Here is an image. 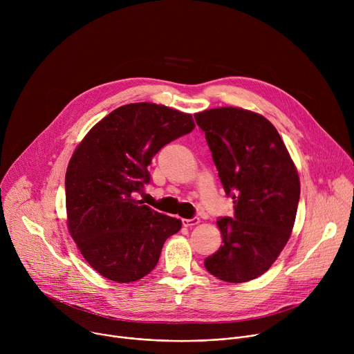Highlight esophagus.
I'll return each instance as SVG.
<instances>
[{"label":"esophagus","instance_id":"obj_1","mask_svg":"<svg viewBox=\"0 0 354 354\" xmlns=\"http://www.w3.org/2000/svg\"><path fill=\"white\" fill-rule=\"evenodd\" d=\"M198 223H200V220L197 217H194V218H182L183 227H193V225H197Z\"/></svg>","mask_w":354,"mask_h":354}]
</instances>
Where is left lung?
I'll return each instance as SVG.
<instances>
[{
	"mask_svg": "<svg viewBox=\"0 0 354 354\" xmlns=\"http://www.w3.org/2000/svg\"><path fill=\"white\" fill-rule=\"evenodd\" d=\"M205 131L234 218L217 221L223 245L205 259L220 280L245 283L269 270L284 249L295 221L299 178L276 127L242 108L194 113Z\"/></svg>",
	"mask_w": 354,
	"mask_h": 354,
	"instance_id": "obj_1",
	"label": "left lung"
}]
</instances>
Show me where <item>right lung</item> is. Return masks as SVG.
Masks as SVG:
<instances>
[{"mask_svg": "<svg viewBox=\"0 0 354 354\" xmlns=\"http://www.w3.org/2000/svg\"><path fill=\"white\" fill-rule=\"evenodd\" d=\"M190 113L151 102L123 105L77 145L66 172L67 227L100 276L131 283L153 270L164 242L182 221L133 197L149 182L148 167L168 142L193 130Z\"/></svg>", "mask_w": 354, "mask_h": 354, "instance_id": "add662e5", "label": "right lung"}]
</instances>
